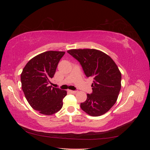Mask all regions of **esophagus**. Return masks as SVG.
I'll list each match as a JSON object with an SVG mask.
<instances>
[{
	"mask_svg": "<svg viewBox=\"0 0 150 150\" xmlns=\"http://www.w3.org/2000/svg\"><path fill=\"white\" fill-rule=\"evenodd\" d=\"M69 92H70L71 93H72V94H74V93H76L77 91H72V90H69Z\"/></svg>",
	"mask_w": 150,
	"mask_h": 150,
	"instance_id": "34e87169",
	"label": "esophagus"
}]
</instances>
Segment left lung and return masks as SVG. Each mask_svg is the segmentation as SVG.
I'll return each mask as SVG.
<instances>
[{
	"label": "left lung",
	"instance_id": "8db88e82",
	"mask_svg": "<svg viewBox=\"0 0 150 150\" xmlns=\"http://www.w3.org/2000/svg\"><path fill=\"white\" fill-rule=\"evenodd\" d=\"M78 61L86 77L93 78V92L81 103V108L90 116H99L114 105L121 89V74L118 67L107 54L94 49L67 51Z\"/></svg>",
	"mask_w": 150,
	"mask_h": 150
}]
</instances>
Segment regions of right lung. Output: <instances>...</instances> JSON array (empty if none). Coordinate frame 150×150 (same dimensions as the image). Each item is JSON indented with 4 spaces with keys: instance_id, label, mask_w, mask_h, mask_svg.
<instances>
[{
    "instance_id": "1",
    "label": "right lung",
    "mask_w": 150,
    "mask_h": 150,
    "mask_svg": "<svg viewBox=\"0 0 150 150\" xmlns=\"http://www.w3.org/2000/svg\"><path fill=\"white\" fill-rule=\"evenodd\" d=\"M65 52L49 51L35 56L27 63L21 74L22 89L34 110L51 115L62 107L66 91L50 85L58 63Z\"/></svg>"
}]
</instances>
